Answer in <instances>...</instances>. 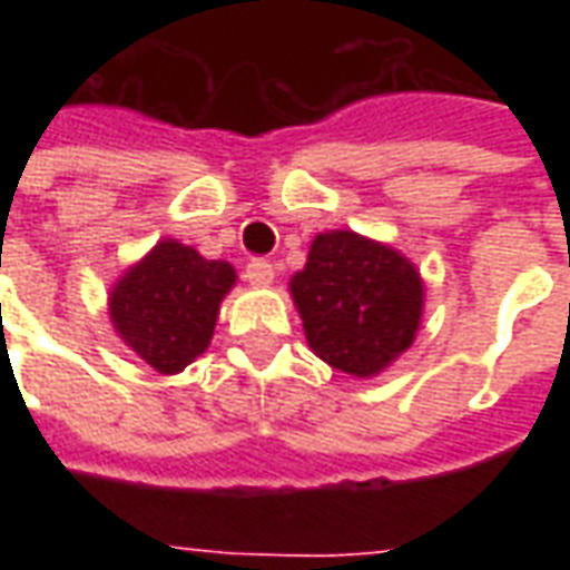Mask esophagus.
<instances>
[{
  "label": "esophagus",
  "mask_w": 570,
  "mask_h": 570,
  "mask_svg": "<svg viewBox=\"0 0 570 570\" xmlns=\"http://www.w3.org/2000/svg\"><path fill=\"white\" fill-rule=\"evenodd\" d=\"M244 277H247L253 286H268L274 281V265H272V262H265V259H253L247 265Z\"/></svg>",
  "instance_id": "1"
}]
</instances>
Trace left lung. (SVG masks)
<instances>
[{"label": "left lung", "instance_id": "8db88e82", "mask_svg": "<svg viewBox=\"0 0 570 570\" xmlns=\"http://www.w3.org/2000/svg\"><path fill=\"white\" fill-rule=\"evenodd\" d=\"M289 293L311 351L354 379L387 370L415 342L424 314L419 268L357 232L314 237Z\"/></svg>", "mask_w": 570, "mask_h": 570}]
</instances>
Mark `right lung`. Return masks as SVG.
<instances>
[{"label":"right lung","instance_id":"obj_1","mask_svg":"<svg viewBox=\"0 0 570 570\" xmlns=\"http://www.w3.org/2000/svg\"><path fill=\"white\" fill-rule=\"evenodd\" d=\"M235 281L228 262L204 259L195 247L167 237L112 286L109 317L137 357L161 375H176L207 351Z\"/></svg>","mask_w":570,"mask_h":570}]
</instances>
